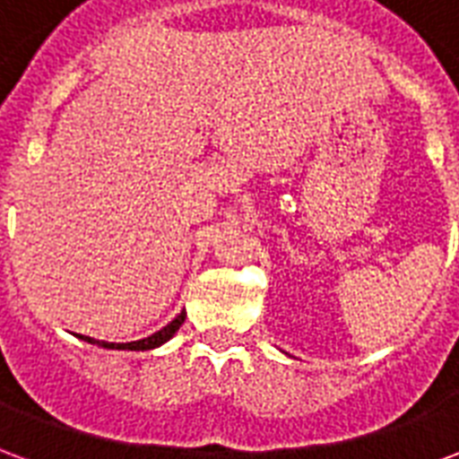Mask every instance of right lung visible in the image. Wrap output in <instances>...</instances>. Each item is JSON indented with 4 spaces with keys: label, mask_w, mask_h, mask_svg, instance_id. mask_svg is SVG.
<instances>
[{
    "label": "right lung",
    "mask_w": 459,
    "mask_h": 459,
    "mask_svg": "<svg viewBox=\"0 0 459 459\" xmlns=\"http://www.w3.org/2000/svg\"><path fill=\"white\" fill-rule=\"evenodd\" d=\"M184 319H186V312L181 309L177 317L171 319L167 327H161L160 332H154L152 337H144V339H137V342H127V344H115V342H100V339H93V337H85V334H78V339H83L88 344H98L103 346V349H127V351H150V349H157L161 346L164 342H169L179 327L184 325Z\"/></svg>",
    "instance_id": "1"
}]
</instances>
